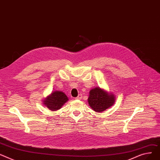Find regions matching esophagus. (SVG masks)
I'll return each mask as SVG.
<instances>
[{
	"instance_id": "34e87169",
	"label": "esophagus",
	"mask_w": 160,
	"mask_h": 160,
	"mask_svg": "<svg viewBox=\"0 0 160 160\" xmlns=\"http://www.w3.org/2000/svg\"><path fill=\"white\" fill-rule=\"evenodd\" d=\"M82 94H79L78 96L76 99H82Z\"/></svg>"
}]
</instances>
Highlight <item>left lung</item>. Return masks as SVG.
<instances>
[{"mask_svg":"<svg viewBox=\"0 0 160 160\" xmlns=\"http://www.w3.org/2000/svg\"><path fill=\"white\" fill-rule=\"evenodd\" d=\"M88 101L93 110L101 112L113 105L115 97L114 95L109 94L100 88H95L90 91Z\"/></svg>","mask_w":160,"mask_h":160,"instance_id":"1","label":"left lung"}]
</instances>
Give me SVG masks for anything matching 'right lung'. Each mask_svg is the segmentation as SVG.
<instances>
[{"label": "right lung", "instance_id": "obj_1", "mask_svg": "<svg viewBox=\"0 0 160 160\" xmlns=\"http://www.w3.org/2000/svg\"><path fill=\"white\" fill-rule=\"evenodd\" d=\"M68 100V97L65 95L64 93L60 91H55L45 99L44 104L50 110L55 111L61 108Z\"/></svg>", "mask_w": 160, "mask_h": 160}]
</instances>
